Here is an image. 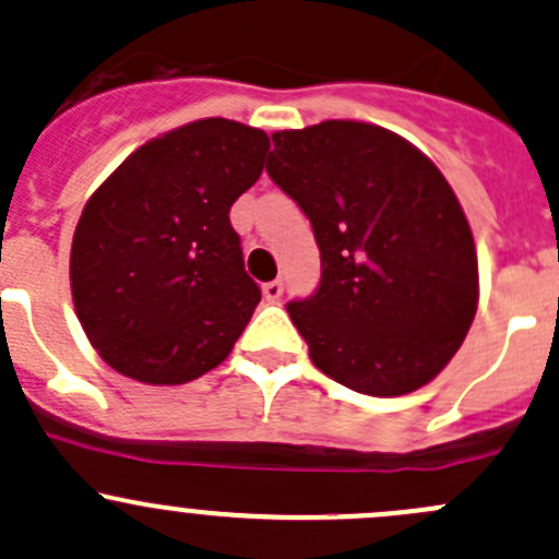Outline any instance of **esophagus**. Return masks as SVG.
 Masks as SVG:
<instances>
[{"label": "esophagus", "mask_w": 559, "mask_h": 559, "mask_svg": "<svg viewBox=\"0 0 559 559\" xmlns=\"http://www.w3.org/2000/svg\"><path fill=\"white\" fill-rule=\"evenodd\" d=\"M262 295L267 302H278L281 295H284V284H281V281H267V284L262 286Z\"/></svg>", "instance_id": "34e87169"}]
</instances>
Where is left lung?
<instances>
[{
	"label": "left lung",
	"mask_w": 559,
	"mask_h": 559,
	"mask_svg": "<svg viewBox=\"0 0 559 559\" xmlns=\"http://www.w3.org/2000/svg\"><path fill=\"white\" fill-rule=\"evenodd\" d=\"M267 175L321 253L316 292L286 306L316 368L373 397L436 379L478 302L476 246L441 170L384 127L321 121L275 132Z\"/></svg>",
	"instance_id": "8db88e82"
}]
</instances>
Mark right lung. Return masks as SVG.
I'll return each instance as SVG.
<instances>
[{"mask_svg": "<svg viewBox=\"0 0 559 559\" xmlns=\"http://www.w3.org/2000/svg\"><path fill=\"white\" fill-rule=\"evenodd\" d=\"M267 148L262 129L202 118L140 145L86 202L72 302L112 370L186 384L233 352L262 292L229 207L257 183Z\"/></svg>", "mask_w": 559, "mask_h": 559, "instance_id": "obj_1", "label": "right lung"}]
</instances>
